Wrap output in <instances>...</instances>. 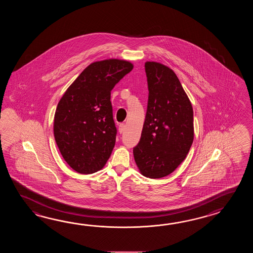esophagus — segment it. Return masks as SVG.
<instances>
[{"label":"esophagus","mask_w":253,"mask_h":253,"mask_svg":"<svg viewBox=\"0 0 253 253\" xmlns=\"http://www.w3.org/2000/svg\"><path fill=\"white\" fill-rule=\"evenodd\" d=\"M125 129H126V125L125 124H120L119 126V131L120 134H122V133H124Z\"/></svg>","instance_id":"obj_1"}]
</instances>
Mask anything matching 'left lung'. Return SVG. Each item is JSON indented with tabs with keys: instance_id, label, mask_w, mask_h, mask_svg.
<instances>
[{
	"instance_id": "obj_1",
	"label": "left lung",
	"mask_w": 253,
	"mask_h": 253,
	"mask_svg": "<svg viewBox=\"0 0 253 253\" xmlns=\"http://www.w3.org/2000/svg\"><path fill=\"white\" fill-rule=\"evenodd\" d=\"M148 103L138 145L133 150L139 172L152 179L172 173L194 141V110L172 69L146 61Z\"/></svg>"
}]
</instances>
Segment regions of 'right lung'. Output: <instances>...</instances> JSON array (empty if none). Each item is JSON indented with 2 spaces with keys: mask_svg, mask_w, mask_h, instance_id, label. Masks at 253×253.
<instances>
[{
  "mask_svg": "<svg viewBox=\"0 0 253 253\" xmlns=\"http://www.w3.org/2000/svg\"><path fill=\"white\" fill-rule=\"evenodd\" d=\"M133 68L125 59L95 61L60 98L54 116V137L61 156L76 172H97L111 156L117 128L110 94Z\"/></svg>",
  "mask_w": 253,
  "mask_h": 253,
  "instance_id": "right-lung-1",
  "label": "right lung"
}]
</instances>
